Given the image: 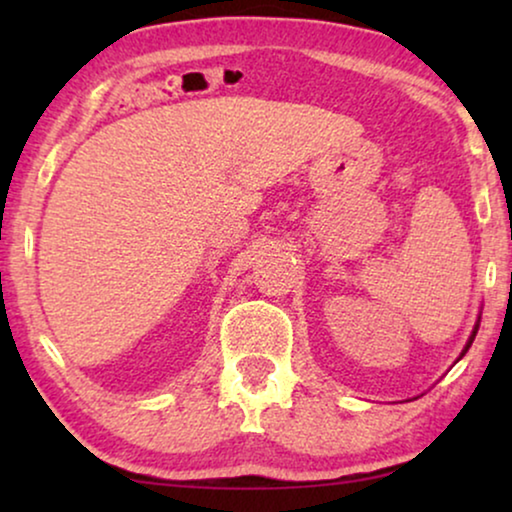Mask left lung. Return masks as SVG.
I'll list each match as a JSON object with an SVG mask.
<instances>
[{"instance_id": "obj_1", "label": "left lung", "mask_w": 512, "mask_h": 512, "mask_svg": "<svg viewBox=\"0 0 512 512\" xmlns=\"http://www.w3.org/2000/svg\"><path fill=\"white\" fill-rule=\"evenodd\" d=\"M478 328H480V314H478V321H475V326H473V331H471V335H468V340H466V345H464V349H461V354H459V359L461 356H464L466 352H468V347L473 345V340H475V333H478ZM457 359V361H459Z\"/></svg>"}]
</instances>
